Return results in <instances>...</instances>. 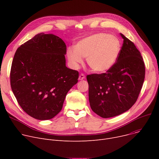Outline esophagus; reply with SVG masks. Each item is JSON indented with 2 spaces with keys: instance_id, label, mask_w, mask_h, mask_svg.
I'll list each match as a JSON object with an SVG mask.
<instances>
[{
  "instance_id": "1",
  "label": "esophagus",
  "mask_w": 159,
  "mask_h": 159,
  "mask_svg": "<svg viewBox=\"0 0 159 159\" xmlns=\"http://www.w3.org/2000/svg\"><path fill=\"white\" fill-rule=\"evenodd\" d=\"M85 79V75H84V74L81 73V74L79 75V79L80 80H83V79Z\"/></svg>"
}]
</instances>
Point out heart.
Masks as SVG:
<instances>
[{
    "mask_svg": "<svg viewBox=\"0 0 159 159\" xmlns=\"http://www.w3.org/2000/svg\"><path fill=\"white\" fill-rule=\"evenodd\" d=\"M121 49L119 39L107 33H100L83 39L69 47L66 52L68 60L74 69H77L86 58L89 68L102 73L110 70L117 61Z\"/></svg>",
    "mask_w": 159,
    "mask_h": 159,
    "instance_id": "b5f03b06",
    "label": "heart"
}]
</instances>
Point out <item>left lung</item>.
I'll list each match as a JSON object with an SVG mask.
<instances>
[{"instance_id":"1","label":"left lung","mask_w":159,"mask_h":159,"mask_svg":"<svg viewBox=\"0 0 159 159\" xmlns=\"http://www.w3.org/2000/svg\"><path fill=\"white\" fill-rule=\"evenodd\" d=\"M117 61L106 73L87 75L91 110L102 118L129 110L135 103L143 85L145 66L134 43L124 35Z\"/></svg>"}]
</instances>
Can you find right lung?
Returning a JSON list of instances; mask_svg holds the SVG:
<instances>
[{"label": "right lung", "instance_id": "add662e5", "mask_svg": "<svg viewBox=\"0 0 159 159\" xmlns=\"http://www.w3.org/2000/svg\"><path fill=\"white\" fill-rule=\"evenodd\" d=\"M66 45L58 36L40 33L15 53L10 72L13 93L31 117L49 120L59 113L79 72L66 66Z\"/></svg>", "mask_w": 159, "mask_h": 159}]
</instances>
